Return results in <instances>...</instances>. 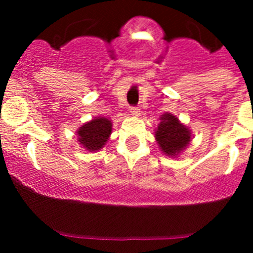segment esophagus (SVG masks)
<instances>
[{
    "label": "esophagus",
    "mask_w": 253,
    "mask_h": 253,
    "mask_svg": "<svg viewBox=\"0 0 253 253\" xmlns=\"http://www.w3.org/2000/svg\"><path fill=\"white\" fill-rule=\"evenodd\" d=\"M129 111H130L131 116H139L140 115V110L138 109V107H130V109H129Z\"/></svg>",
    "instance_id": "esophagus-1"
}]
</instances>
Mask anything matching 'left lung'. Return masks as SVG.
I'll list each match as a JSON object with an SVG mask.
<instances>
[{"instance_id":"obj_1","label":"left lung","mask_w":253,"mask_h":253,"mask_svg":"<svg viewBox=\"0 0 253 253\" xmlns=\"http://www.w3.org/2000/svg\"><path fill=\"white\" fill-rule=\"evenodd\" d=\"M160 120V124L154 131L158 147L162 153L169 157H178L193 139V133L178 120L177 116L171 113L161 115Z\"/></svg>"}]
</instances>
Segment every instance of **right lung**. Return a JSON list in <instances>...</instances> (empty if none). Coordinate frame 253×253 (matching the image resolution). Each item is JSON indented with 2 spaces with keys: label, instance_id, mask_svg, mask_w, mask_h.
Here are the masks:
<instances>
[{
  "label": "right lung",
  "instance_id": "1",
  "mask_svg": "<svg viewBox=\"0 0 253 253\" xmlns=\"http://www.w3.org/2000/svg\"><path fill=\"white\" fill-rule=\"evenodd\" d=\"M113 131V123L105 116H97L77 129L78 144L88 152L102 149Z\"/></svg>",
  "mask_w": 253,
  "mask_h": 253
}]
</instances>
